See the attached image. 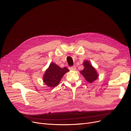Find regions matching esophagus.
Masks as SVG:
<instances>
[{
  "instance_id": "1",
  "label": "esophagus",
  "mask_w": 131,
  "mask_h": 131,
  "mask_svg": "<svg viewBox=\"0 0 131 131\" xmlns=\"http://www.w3.org/2000/svg\"><path fill=\"white\" fill-rule=\"evenodd\" d=\"M69 69L71 71H74L76 70V66H71L69 67Z\"/></svg>"
}]
</instances>
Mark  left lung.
<instances>
[{
    "mask_svg": "<svg viewBox=\"0 0 131 131\" xmlns=\"http://www.w3.org/2000/svg\"><path fill=\"white\" fill-rule=\"evenodd\" d=\"M83 65L84 66V69L80 72L88 82L92 83L97 79V73L88 61H84Z\"/></svg>",
    "mask_w": 131,
    "mask_h": 131,
    "instance_id": "obj_1",
    "label": "left lung"
}]
</instances>
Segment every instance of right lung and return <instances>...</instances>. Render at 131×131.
I'll return each instance as SVG.
<instances>
[{
    "label": "right lung",
    "mask_w": 131,
    "mask_h": 131,
    "mask_svg": "<svg viewBox=\"0 0 131 131\" xmlns=\"http://www.w3.org/2000/svg\"><path fill=\"white\" fill-rule=\"evenodd\" d=\"M69 71L66 67L60 68L54 63H51L49 69L45 71L43 81L50 87H54L58 85L65 74Z\"/></svg>",
    "instance_id": "1"
}]
</instances>
